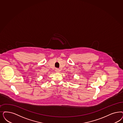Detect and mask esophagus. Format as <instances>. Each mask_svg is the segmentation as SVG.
I'll return each mask as SVG.
<instances>
[{
    "label": "esophagus",
    "mask_w": 123,
    "mask_h": 123,
    "mask_svg": "<svg viewBox=\"0 0 123 123\" xmlns=\"http://www.w3.org/2000/svg\"><path fill=\"white\" fill-rule=\"evenodd\" d=\"M55 71L56 72H60V70H59V68H56L55 69Z\"/></svg>",
    "instance_id": "34e87169"
}]
</instances>
